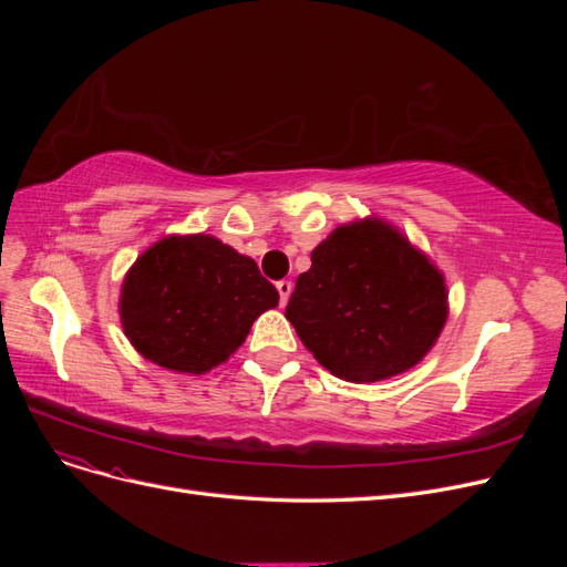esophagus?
<instances>
[{
    "label": "esophagus",
    "mask_w": 567,
    "mask_h": 567,
    "mask_svg": "<svg viewBox=\"0 0 567 567\" xmlns=\"http://www.w3.org/2000/svg\"><path fill=\"white\" fill-rule=\"evenodd\" d=\"M277 290H279V296H281V305H286L288 298H290V293H293V284L284 279V281L277 284Z\"/></svg>",
    "instance_id": "1"
}]
</instances>
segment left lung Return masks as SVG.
I'll list each match as a JSON object with an SVG mask.
<instances>
[{
  "mask_svg": "<svg viewBox=\"0 0 567 567\" xmlns=\"http://www.w3.org/2000/svg\"><path fill=\"white\" fill-rule=\"evenodd\" d=\"M450 315L431 257L381 217L333 229L286 307L302 346L333 375L375 383L416 367Z\"/></svg>",
  "mask_w": 567,
  "mask_h": 567,
  "instance_id": "left-lung-1",
  "label": "left lung"
}]
</instances>
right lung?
Returning <instances> with one entry per match:
<instances>
[{
  "mask_svg": "<svg viewBox=\"0 0 567 567\" xmlns=\"http://www.w3.org/2000/svg\"><path fill=\"white\" fill-rule=\"evenodd\" d=\"M277 305L279 290L252 257L210 234H169L127 269L117 312L144 359L200 375L225 364Z\"/></svg>",
  "mask_w": 567,
  "mask_h": 567,
  "instance_id": "obj_1",
  "label": "right lung"
}]
</instances>
